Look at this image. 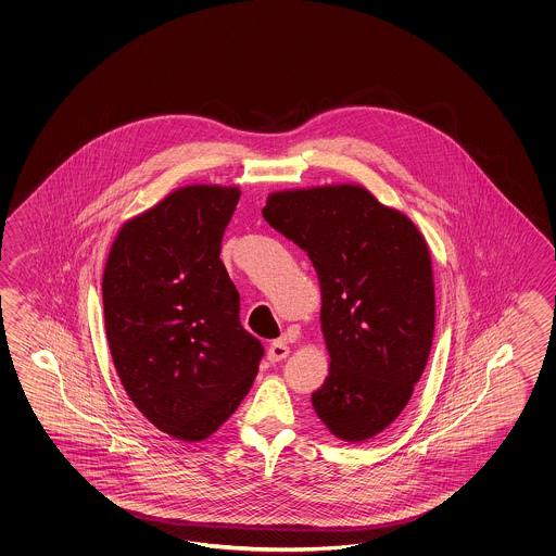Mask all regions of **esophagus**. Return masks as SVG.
<instances>
[{
	"instance_id": "34e87169",
	"label": "esophagus",
	"mask_w": 556,
	"mask_h": 556,
	"mask_svg": "<svg viewBox=\"0 0 556 556\" xmlns=\"http://www.w3.org/2000/svg\"><path fill=\"white\" fill-rule=\"evenodd\" d=\"M287 355H289V348H287V343H285L283 339L273 341L271 345H269V350H267V359H269V362H281Z\"/></svg>"
}]
</instances>
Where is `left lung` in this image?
<instances>
[{"instance_id":"1","label":"left lung","mask_w":556,"mask_h":556,"mask_svg":"<svg viewBox=\"0 0 556 556\" xmlns=\"http://www.w3.org/2000/svg\"><path fill=\"white\" fill-rule=\"evenodd\" d=\"M263 217L319 279L329 374L313 409L339 440L367 442L404 412L430 357V247L412 218L350 182L275 190Z\"/></svg>"}]
</instances>
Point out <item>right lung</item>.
I'll return each mask as SVG.
<instances>
[{
	"instance_id": "1",
	"label": "right lung",
	"mask_w": 556,
	"mask_h": 556,
	"mask_svg": "<svg viewBox=\"0 0 556 556\" xmlns=\"http://www.w3.org/2000/svg\"><path fill=\"white\" fill-rule=\"evenodd\" d=\"M239 187L189 185L128 218L110 247L104 326L140 414L182 442L229 420L257 376L263 345L244 331L220 241Z\"/></svg>"
}]
</instances>
